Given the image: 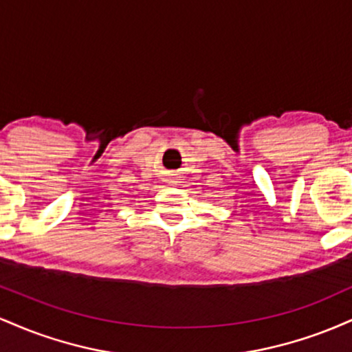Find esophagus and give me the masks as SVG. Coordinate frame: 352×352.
Segmentation results:
<instances>
[{
    "instance_id": "esophagus-1",
    "label": "esophagus",
    "mask_w": 352,
    "mask_h": 352,
    "mask_svg": "<svg viewBox=\"0 0 352 352\" xmlns=\"http://www.w3.org/2000/svg\"><path fill=\"white\" fill-rule=\"evenodd\" d=\"M177 180H179V173L177 172H168V182H170V184H177Z\"/></svg>"
}]
</instances>
